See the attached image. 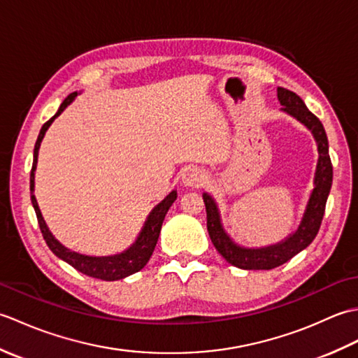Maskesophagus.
I'll list each match as a JSON object with an SVG mask.
<instances>
[{"label": "esophagus", "mask_w": 358, "mask_h": 358, "mask_svg": "<svg viewBox=\"0 0 358 358\" xmlns=\"http://www.w3.org/2000/svg\"><path fill=\"white\" fill-rule=\"evenodd\" d=\"M204 181H206V173H204L203 169L196 166H189L183 172V183L186 186H192V187H199L203 186Z\"/></svg>", "instance_id": "obj_1"}]
</instances>
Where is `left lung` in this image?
Segmentation results:
<instances>
[{"instance_id":"1","label":"left lung","mask_w":358,"mask_h":358,"mask_svg":"<svg viewBox=\"0 0 358 358\" xmlns=\"http://www.w3.org/2000/svg\"><path fill=\"white\" fill-rule=\"evenodd\" d=\"M277 98L278 103L281 104V112L294 117L303 126L309 129L317 143L318 150V159L314 175V189L310 191L306 209L303 212L299 227L292 234H289L285 240L275 243V245H269L264 248L240 246L224 231L214 196L209 195L208 192L203 194L208 214V232L215 249L223 255L227 263H231L235 268L246 271L273 269L277 266L291 260L294 255L301 252L303 249H306L315 238L318 229H320L324 215L326 200H328L332 186L329 144L322 121L306 108L305 101L296 94L291 92V90L285 87H277Z\"/></svg>"}]
</instances>
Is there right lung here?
Listing matches in <instances>:
<instances>
[{
  "label": "right lung",
  "mask_w": 358,
  "mask_h": 358,
  "mask_svg": "<svg viewBox=\"0 0 358 358\" xmlns=\"http://www.w3.org/2000/svg\"><path fill=\"white\" fill-rule=\"evenodd\" d=\"M77 95H78V92H72L71 95H67L66 100L62 103V106H59L58 112L48 121V123L43 124L40 135H38L36 143H35V149H34L32 172H30V200H32L35 214L38 218V224H40L43 237L53 254H55L58 258H62V260H64L66 263H69L72 268H75L83 273H86V275H89V277L100 278V280H106V281H115V280H121V278L132 275V273L141 271L144 266H146L152 252H154V249L157 246L159 231H162V224H163V220L167 214V210H169L173 201L177 200V191H172L163 201H159L157 206L150 210V214L148 215L146 222H144V224L141 227L138 237H136V240L132 243L131 246L120 254L106 255V257L85 255V254L75 252V250H72V249H67L55 237H53L52 232L49 231L48 224H45V222H44L40 206H38L36 199L34 195L38 150H40L41 141L44 138L45 132H48L49 126L53 123V120H55L58 115H62V112L75 100V96Z\"/></svg>",
  "instance_id": "1"
}]
</instances>
